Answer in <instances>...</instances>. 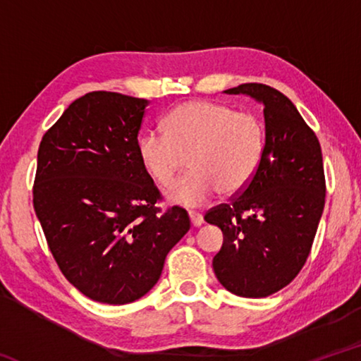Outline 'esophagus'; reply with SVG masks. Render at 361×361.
<instances>
[{
	"label": "esophagus",
	"mask_w": 361,
	"mask_h": 361,
	"mask_svg": "<svg viewBox=\"0 0 361 361\" xmlns=\"http://www.w3.org/2000/svg\"><path fill=\"white\" fill-rule=\"evenodd\" d=\"M189 219H191V224L194 228H199V226L204 224V216L197 212H189Z\"/></svg>",
	"instance_id": "1"
}]
</instances>
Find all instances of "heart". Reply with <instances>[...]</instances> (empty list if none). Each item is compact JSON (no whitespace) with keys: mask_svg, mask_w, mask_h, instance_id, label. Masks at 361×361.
<instances>
[{"mask_svg":"<svg viewBox=\"0 0 361 361\" xmlns=\"http://www.w3.org/2000/svg\"><path fill=\"white\" fill-rule=\"evenodd\" d=\"M162 129L164 135L146 132L138 138V157L159 186L170 185L188 159L189 173L166 191L173 205L200 207L218 191H243L264 157L259 119L216 102L181 103L164 118Z\"/></svg>","mask_w":361,"mask_h":361,"instance_id":"heart-1","label":"heart"}]
</instances>
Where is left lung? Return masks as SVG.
I'll list each match as a JSON object with an SVG mask.
<instances>
[{"label": "left lung", "mask_w": 361, "mask_h": 361, "mask_svg": "<svg viewBox=\"0 0 361 361\" xmlns=\"http://www.w3.org/2000/svg\"><path fill=\"white\" fill-rule=\"evenodd\" d=\"M247 95L264 109V157L248 186L215 207L205 221L223 231L213 271L226 290L266 298L288 285L312 247L325 207V173L319 138L291 100L264 84L224 90Z\"/></svg>", "instance_id": "1"}]
</instances>
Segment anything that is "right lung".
<instances>
[{
	"label": "right lung",
	"instance_id": "obj_1",
	"mask_svg": "<svg viewBox=\"0 0 361 361\" xmlns=\"http://www.w3.org/2000/svg\"><path fill=\"white\" fill-rule=\"evenodd\" d=\"M148 100L85 94L41 140L33 205L66 280L97 302L129 304L161 277L167 253L191 228L161 199L138 157Z\"/></svg>",
	"mask_w": 361,
	"mask_h": 361
}]
</instances>
